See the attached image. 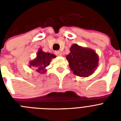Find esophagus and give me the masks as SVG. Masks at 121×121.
Returning a JSON list of instances; mask_svg holds the SVG:
<instances>
[{
    "label": "esophagus",
    "mask_w": 121,
    "mask_h": 121,
    "mask_svg": "<svg viewBox=\"0 0 121 121\" xmlns=\"http://www.w3.org/2000/svg\"><path fill=\"white\" fill-rule=\"evenodd\" d=\"M54 54L56 56H60L62 55V52L60 51H56L54 52Z\"/></svg>",
    "instance_id": "1"
}]
</instances>
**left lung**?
Listing matches in <instances>:
<instances>
[{
    "label": "left lung",
    "mask_w": 121,
    "mask_h": 121,
    "mask_svg": "<svg viewBox=\"0 0 121 121\" xmlns=\"http://www.w3.org/2000/svg\"><path fill=\"white\" fill-rule=\"evenodd\" d=\"M66 57L73 73L81 77L92 74L98 66L99 57L94 50L73 44Z\"/></svg>",
    "instance_id": "left-lung-1"
}]
</instances>
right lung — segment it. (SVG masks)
I'll return each mask as SVG.
<instances>
[{
  "label": "right lung",
  "instance_id": "obj_1",
  "mask_svg": "<svg viewBox=\"0 0 121 121\" xmlns=\"http://www.w3.org/2000/svg\"><path fill=\"white\" fill-rule=\"evenodd\" d=\"M56 57V56L50 53H45L39 49L37 56L35 59L30 62V68L34 67L39 73L43 74L45 72V68L50 65L51 59Z\"/></svg>",
  "mask_w": 121,
  "mask_h": 121
}]
</instances>
